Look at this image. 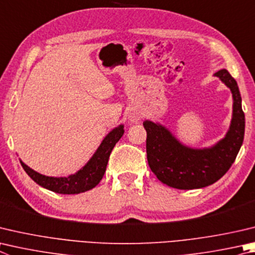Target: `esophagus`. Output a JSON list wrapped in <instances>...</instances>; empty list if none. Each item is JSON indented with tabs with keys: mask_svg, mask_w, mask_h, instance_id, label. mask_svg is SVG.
Wrapping results in <instances>:
<instances>
[{
	"mask_svg": "<svg viewBox=\"0 0 255 255\" xmlns=\"http://www.w3.org/2000/svg\"><path fill=\"white\" fill-rule=\"evenodd\" d=\"M141 118H142V116L139 112H138V110H135V109L132 110L131 109L130 112L128 113V119H129V122H130V123H139Z\"/></svg>",
	"mask_w": 255,
	"mask_h": 255,
	"instance_id": "obj_1",
	"label": "esophagus"
}]
</instances>
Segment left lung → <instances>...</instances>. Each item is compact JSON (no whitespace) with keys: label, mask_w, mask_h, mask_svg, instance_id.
Here are the masks:
<instances>
[{"label":"left lung","mask_w":255,"mask_h":255,"mask_svg":"<svg viewBox=\"0 0 255 255\" xmlns=\"http://www.w3.org/2000/svg\"><path fill=\"white\" fill-rule=\"evenodd\" d=\"M233 97V114L225 137L208 148H191L176 139L167 128L150 120L143 122L147 131V160L161 183L177 189L206 187L217 182L234 163L243 143L245 117L238 83L226 69L217 71Z\"/></svg>","instance_id":"obj_1"}]
</instances>
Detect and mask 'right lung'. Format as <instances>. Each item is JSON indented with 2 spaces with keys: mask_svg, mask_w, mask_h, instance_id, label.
I'll list each match as a JSON object with an SVG mask.
<instances>
[{
  "mask_svg": "<svg viewBox=\"0 0 255 255\" xmlns=\"http://www.w3.org/2000/svg\"><path fill=\"white\" fill-rule=\"evenodd\" d=\"M124 125L114 128L101 141L98 149L96 150L90 160L78 170L76 174L69 175L68 177H50L35 172L22 160L20 163L23 169L30 177L40 186L58 194H79L89 191L96 187L104 177L107 168L110 152L114 149L116 143L124 135Z\"/></svg>",
  "mask_w": 255,
  "mask_h": 255,
  "instance_id": "add662e5",
  "label": "right lung"
}]
</instances>
